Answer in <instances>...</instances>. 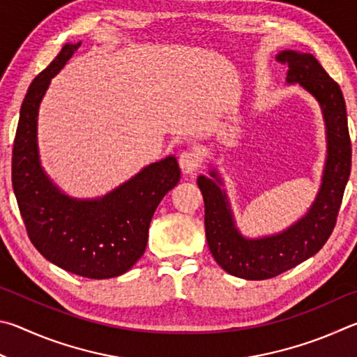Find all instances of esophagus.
I'll return each instance as SVG.
<instances>
[{"label": "esophagus", "mask_w": 357, "mask_h": 357, "mask_svg": "<svg viewBox=\"0 0 357 357\" xmlns=\"http://www.w3.org/2000/svg\"><path fill=\"white\" fill-rule=\"evenodd\" d=\"M178 165L185 174L196 172V169L201 166V155H199V152L195 149H186L180 153Z\"/></svg>", "instance_id": "34e87169"}]
</instances>
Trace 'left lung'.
Listing matches in <instances>:
<instances>
[{
	"instance_id": "obj_1",
	"label": "left lung",
	"mask_w": 357,
	"mask_h": 357,
	"mask_svg": "<svg viewBox=\"0 0 357 357\" xmlns=\"http://www.w3.org/2000/svg\"><path fill=\"white\" fill-rule=\"evenodd\" d=\"M276 59L289 67L287 81L299 83L320 103L328 130V161L321 190L309 213L285 232L260 240L243 238L235 229L226 192L221 191L215 172H211L215 180L204 175L197 178L205 204L210 252L222 270L248 280L276 278L320 251L335 227L351 172V139L340 86L314 54L285 50Z\"/></svg>"
}]
</instances>
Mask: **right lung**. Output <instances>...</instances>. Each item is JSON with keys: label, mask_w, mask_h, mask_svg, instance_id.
<instances>
[{"label": "right lung", "mask_w": 357, "mask_h": 357, "mask_svg": "<svg viewBox=\"0 0 357 357\" xmlns=\"http://www.w3.org/2000/svg\"><path fill=\"white\" fill-rule=\"evenodd\" d=\"M79 45H64L24 96L12 149V186L29 240L43 257L78 276L109 279L142 257L150 221L178 183L180 167L167 156L97 201L70 199L50 182L37 153V112L50 79Z\"/></svg>", "instance_id": "1"}]
</instances>
